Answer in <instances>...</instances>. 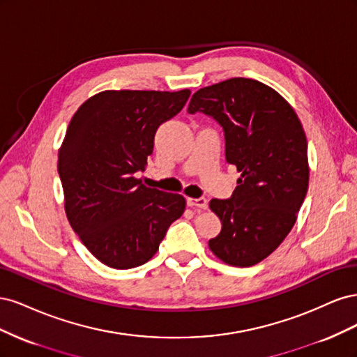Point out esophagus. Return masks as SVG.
Masks as SVG:
<instances>
[{
	"instance_id": "1",
	"label": "esophagus",
	"mask_w": 357,
	"mask_h": 357,
	"mask_svg": "<svg viewBox=\"0 0 357 357\" xmlns=\"http://www.w3.org/2000/svg\"><path fill=\"white\" fill-rule=\"evenodd\" d=\"M186 204L189 205V207H198L202 210H207V207H208V201L205 198H188Z\"/></svg>"
}]
</instances>
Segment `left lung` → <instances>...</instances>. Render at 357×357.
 Listing matches in <instances>:
<instances>
[{"label": "left lung", "instance_id": "obj_1", "mask_svg": "<svg viewBox=\"0 0 357 357\" xmlns=\"http://www.w3.org/2000/svg\"><path fill=\"white\" fill-rule=\"evenodd\" d=\"M188 113H204L222 126L226 162L241 172L231 198L210 201L222 231L208 245L225 264L252 266L283 243L305 199L304 128L282 95L244 77L199 89Z\"/></svg>", "mask_w": 357, "mask_h": 357}]
</instances>
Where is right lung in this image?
<instances>
[{
	"mask_svg": "<svg viewBox=\"0 0 357 357\" xmlns=\"http://www.w3.org/2000/svg\"><path fill=\"white\" fill-rule=\"evenodd\" d=\"M190 91H105L80 105L59 149L58 172L71 228L104 265L146 264L185 211L178 193L137 178L158 128L181 112Z\"/></svg>",
	"mask_w": 357,
	"mask_h": 357,
	"instance_id": "add662e5",
	"label": "right lung"
}]
</instances>
